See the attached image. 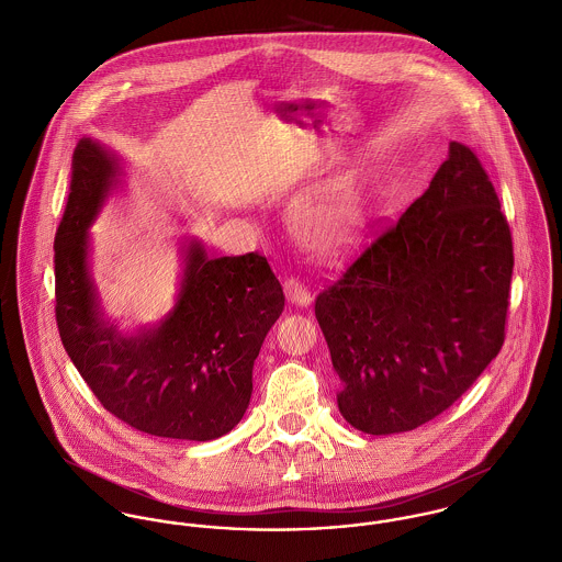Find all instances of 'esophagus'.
<instances>
[{"mask_svg":"<svg viewBox=\"0 0 562 562\" xmlns=\"http://www.w3.org/2000/svg\"><path fill=\"white\" fill-rule=\"evenodd\" d=\"M283 288H285V294H288V301H290V303L301 305V307L310 305L312 292H310V288L305 285L303 279H299V277H288L285 283H283Z\"/></svg>","mask_w":562,"mask_h":562,"instance_id":"34e87169","label":"esophagus"}]
</instances>
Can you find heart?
Returning <instances> with one entry per match:
<instances>
[{
	"label": "heart",
	"mask_w": 562,
	"mask_h": 562,
	"mask_svg": "<svg viewBox=\"0 0 562 562\" xmlns=\"http://www.w3.org/2000/svg\"><path fill=\"white\" fill-rule=\"evenodd\" d=\"M363 223V210L352 196H333L305 210L303 227L321 250L352 240Z\"/></svg>",
	"instance_id": "1"
}]
</instances>
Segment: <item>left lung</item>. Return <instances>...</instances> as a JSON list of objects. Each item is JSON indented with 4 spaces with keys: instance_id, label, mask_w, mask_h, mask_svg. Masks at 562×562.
Instances as JSON below:
<instances>
[{
    "instance_id": "8db88e82",
    "label": "left lung",
    "mask_w": 562,
    "mask_h": 562,
    "mask_svg": "<svg viewBox=\"0 0 562 562\" xmlns=\"http://www.w3.org/2000/svg\"><path fill=\"white\" fill-rule=\"evenodd\" d=\"M513 266L486 170L450 143L428 190L316 296L346 422L404 432L459 401L504 344Z\"/></svg>"
}]
</instances>
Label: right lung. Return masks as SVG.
Listing matches in <instances>:
<instances>
[{"instance_id":"obj_1","label":"right lung","mask_w":562,"mask_h":562,"mask_svg":"<svg viewBox=\"0 0 562 562\" xmlns=\"http://www.w3.org/2000/svg\"><path fill=\"white\" fill-rule=\"evenodd\" d=\"M114 175L116 161L81 140L54 240L63 346L97 401L121 422L156 437L216 439L248 406L252 363L285 307L283 288L257 250L210 259L190 241L172 314L138 337L105 326L86 270V229Z\"/></svg>"}]
</instances>
